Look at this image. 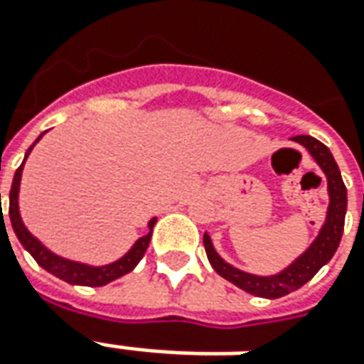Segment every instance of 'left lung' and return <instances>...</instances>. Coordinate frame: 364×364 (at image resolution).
<instances>
[{
    "mask_svg": "<svg viewBox=\"0 0 364 364\" xmlns=\"http://www.w3.org/2000/svg\"><path fill=\"white\" fill-rule=\"evenodd\" d=\"M291 139L299 143L301 147H305L311 157L315 159L321 171L327 177V191H328V207L325 223L321 227V231L315 237V241L309 245L305 253H301L295 261L283 271H279L275 275H253L241 271L237 267L229 265L221 255L215 251L211 237L203 235V245L207 251V259L219 275L227 279L229 283H233L239 289H243L247 293L255 296H263V299H279L289 293H293L296 289L309 283L313 277L317 275L318 269L327 265L333 259V255L337 251L343 229H345V213H347V187L343 183L338 165L335 163L333 153L328 151L327 145H323L321 141L311 137V135H295Z\"/></svg>",
    "mask_w": 364,
    "mask_h": 364,
    "instance_id": "obj_1",
    "label": "left lung"
}]
</instances>
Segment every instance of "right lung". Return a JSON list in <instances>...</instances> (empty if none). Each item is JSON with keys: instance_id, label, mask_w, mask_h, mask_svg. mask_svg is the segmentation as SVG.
<instances>
[{"instance_id": "add662e5", "label": "right lung", "mask_w": 364, "mask_h": 364, "mask_svg": "<svg viewBox=\"0 0 364 364\" xmlns=\"http://www.w3.org/2000/svg\"><path fill=\"white\" fill-rule=\"evenodd\" d=\"M43 133H46V131H43ZM43 133L37 137L36 143L43 137ZM36 143L27 149L26 157H23V163L17 167L16 175H14V183H11V191H9V219H11V227H14V233L17 235L19 243L23 245V249H26L27 253L36 259L37 265L43 267L47 273L55 275L58 279H61V281L69 283V285L103 287L107 285V283H111V281H115V279H119V277L131 273V271L137 267V263H139L141 259H143L147 247H149L151 233H153V227L157 223L155 217H153L149 221V225H147V229H149L147 235L139 237L127 253L123 255L121 259H117V261L101 267H93L87 265V263H79V261H71V259H65V257H59V255H55L53 251H49L46 245L41 243L37 237H33V235L27 231V227L23 225V219H21V213H19V183H21L23 165H26L31 149L36 147ZM1 217H4V215H1ZM4 223H6V221H4Z\"/></svg>"}]
</instances>
